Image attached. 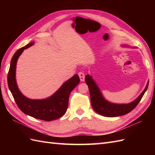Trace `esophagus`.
<instances>
[{
    "instance_id": "1",
    "label": "esophagus",
    "mask_w": 155,
    "mask_h": 155,
    "mask_svg": "<svg viewBox=\"0 0 155 155\" xmlns=\"http://www.w3.org/2000/svg\"><path fill=\"white\" fill-rule=\"evenodd\" d=\"M78 76H79L81 81L83 82L84 81V72H80L79 73H78Z\"/></svg>"
}]
</instances>
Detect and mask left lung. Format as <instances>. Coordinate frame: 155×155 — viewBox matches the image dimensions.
I'll return each instance as SVG.
<instances>
[{
    "label": "left lung",
    "instance_id": "1",
    "mask_svg": "<svg viewBox=\"0 0 155 155\" xmlns=\"http://www.w3.org/2000/svg\"><path fill=\"white\" fill-rule=\"evenodd\" d=\"M123 46L129 47V46L127 45H123ZM85 82H86L88 87V89H89L91 103L94 111L104 117H116L128 114L137 107V105L139 104L144 94L145 93L146 91L147 90L149 81H148L145 88L139 96L135 100L128 104L113 103L105 99L99 87L95 83L91 75L87 74L85 76Z\"/></svg>",
    "mask_w": 155,
    "mask_h": 155
}]
</instances>
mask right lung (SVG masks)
I'll list each match as a JSON object with an SVG mask.
<instances>
[{
  "label": "right lung",
  "instance_id": "right-lung-1",
  "mask_svg": "<svg viewBox=\"0 0 155 155\" xmlns=\"http://www.w3.org/2000/svg\"><path fill=\"white\" fill-rule=\"evenodd\" d=\"M34 44L35 42H30L19 48L13 55L7 77L8 88L17 106L25 114L37 119L51 121L61 118L67 112L69 95L80 83V78L78 74H74L65 81L53 94L44 99H31L25 97L20 91L16 83V63L24 50Z\"/></svg>",
  "mask_w": 155,
  "mask_h": 155
}]
</instances>
